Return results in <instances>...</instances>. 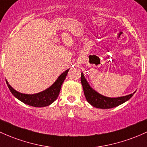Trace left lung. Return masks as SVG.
<instances>
[{"mask_svg":"<svg viewBox=\"0 0 147 147\" xmlns=\"http://www.w3.org/2000/svg\"><path fill=\"white\" fill-rule=\"evenodd\" d=\"M81 82L86 100L93 107L100 109H109L120 105L122 103L128 100L134 94L133 93L128 96L119 98H108L103 96L94 91L89 86L86 79L84 77L83 73L81 75Z\"/></svg>","mask_w":147,"mask_h":147,"instance_id":"1","label":"left lung"}]
</instances>
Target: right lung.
<instances>
[{
    "label": "right lung",
    "mask_w": 147,
    "mask_h": 147,
    "mask_svg": "<svg viewBox=\"0 0 147 147\" xmlns=\"http://www.w3.org/2000/svg\"><path fill=\"white\" fill-rule=\"evenodd\" d=\"M68 71L69 69L65 70L63 73L61 74L59 78L57 79V80L54 82V84L51 85L49 88H47L44 91L36 93V94L29 95L21 93L15 91L10 85L8 84V82L7 81H6V83H7L8 88H9L11 93L19 100H21L25 104L28 105L33 106V107H42L49 105L56 100V98L59 96V93H60L61 85H62L64 80H65Z\"/></svg>",
    "instance_id": "obj_1"
}]
</instances>
